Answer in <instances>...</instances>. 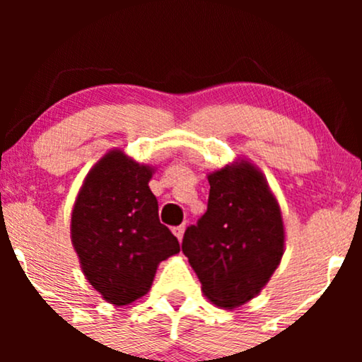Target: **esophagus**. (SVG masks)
<instances>
[{
	"label": "esophagus",
	"mask_w": 362,
	"mask_h": 362,
	"mask_svg": "<svg viewBox=\"0 0 362 362\" xmlns=\"http://www.w3.org/2000/svg\"><path fill=\"white\" fill-rule=\"evenodd\" d=\"M172 231H173V235H175L178 240H182V236H184V231H185V224H180V226H175Z\"/></svg>",
	"instance_id": "34e87169"
}]
</instances>
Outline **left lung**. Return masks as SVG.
<instances>
[{"mask_svg": "<svg viewBox=\"0 0 362 362\" xmlns=\"http://www.w3.org/2000/svg\"><path fill=\"white\" fill-rule=\"evenodd\" d=\"M207 211L185 230L182 252L202 291L236 308L267 284L284 252L281 209L264 177L247 161L209 177Z\"/></svg>", "mask_w": 362, "mask_h": 362, "instance_id": "8db88e82", "label": "left lung"}]
</instances>
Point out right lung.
Masks as SVG:
<instances>
[{
    "label": "right lung",
    "instance_id": "obj_1",
    "mask_svg": "<svg viewBox=\"0 0 362 362\" xmlns=\"http://www.w3.org/2000/svg\"><path fill=\"white\" fill-rule=\"evenodd\" d=\"M151 168L112 151L86 177L71 216V240L86 279L112 305L144 296L161 260L180 252L158 218Z\"/></svg>",
    "mask_w": 362,
    "mask_h": 362
}]
</instances>
